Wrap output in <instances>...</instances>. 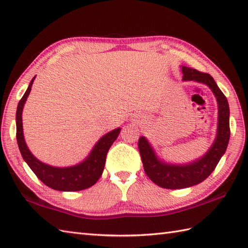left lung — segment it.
<instances>
[{
    "label": "left lung",
    "instance_id": "left-lung-1",
    "mask_svg": "<svg viewBox=\"0 0 248 248\" xmlns=\"http://www.w3.org/2000/svg\"><path fill=\"white\" fill-rule=\"evenodd\" d=\"M183 81H194L205 84L217 98L218 108L217 131L212 146L205 154L187 164H171L160 160L145 136L139 140V149L146 175L156 186L164 188H186L205 180L215 170L225 154L230 139L229 104L227 98L218 88L214 78L209 73H203L181 66Z\"/></svg>",
    "mask_w": 248,
    "mask_h": 248
}]
</instances>
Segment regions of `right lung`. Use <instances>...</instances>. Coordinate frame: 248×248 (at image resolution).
I'll use <instances>...</instances> for the list:
<instances>
[{"instance_id":"obj_1","label":"right lung","mask_w":248,"mask_h":248,"mask_svg":"<svg viewBox=\"0 0 248 248\" xmlns=\"http://www.w3.org/2000/svg\"><path fill=\"white\" fill-rule=\"evenodd\" d=\"M35 78L36 77L31 78L28 89H26L23 97L19 101L17 114H16L17 141L21 155H22L23 160L26 162V164L30 166L35 175L38 177L39 180L43 181L49 187L56 189V191L76 192L93 186L102 175L108 151L116 139L118 138L121 128L115 129L103 135L97 141V144L93 146L91 154L87 155L86 159L77 165L68 167H55L39 161L30 151L28 145L25 143L22 124L23 108L26 99H28L31 93V85H33Z\"/></svg>"}]
</instances>
